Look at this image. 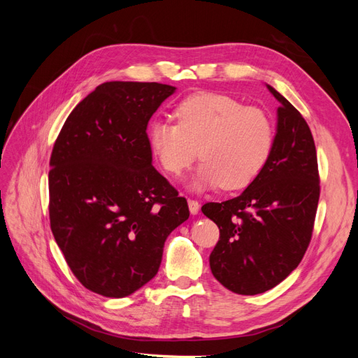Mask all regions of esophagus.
Here are the masks:
<instances>
[{"instance_id": "obj_1", "label": "esophagus", "mask_w": 358, "mask_h": 358, "mask_svg": "<svg viewBox=\"0 0 358 358\" xmlns=\"http://www.w3.org/2000/svg\"><path fill=\"white\" fill-rule=\"evenodd\" d=\"M188 208H189V212H191L192 215H197L199 210H200V204H199L197 200L189 199V200H188Z\"/></svg>"}]
</instances>
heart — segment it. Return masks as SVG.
Masks as SVG:
<instances>
[{
    "label": "heart",
    "instance_id": "heart-1",
    "mask_svg": "<svg viewBox=\"0 0 358 358\" xmlns=\"http://www.w3.org/2000/svg\"><path fill=\"white\" fill-rule=\"evenodd\" d=\"M178 124L155 121L149 127V146L161 169L180 176L197 154L201 164L194 189L222 187L239 189L263 170L275 140L270 115L243 106L230 95L197 92L175 107Z\"/></svg>",
    "mask_w": 358,
    "mask_h": 358
}]
</instances>
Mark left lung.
<instances>
[{
  "label": "left lung",
  "mask_w": 358,
  "mask_h": 358,
  "mask_svg": "<svg viewBox=\"0 0 358 358\" xmlns=\"http://www.w3.org/2000/svg\"><path fill=\"white\" fill-rule=\"evenodd\" d=\"M280 103L272 150L263 170L231 200L206 203L201 212L220 229L210 270L236 294L276 287L309 246L320 200L317 149L305 117L272 86Z\"/></svg>",
  "instance_id": "left-lung-1"
}]
</instances>
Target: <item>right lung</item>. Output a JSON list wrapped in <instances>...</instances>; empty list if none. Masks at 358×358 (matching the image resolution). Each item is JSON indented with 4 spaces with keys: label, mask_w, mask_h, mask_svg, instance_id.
Returning a JSON list of instances; mask_svg holds the SVG:
<instances>
[{
    "label": "right lung",
    "mask_w": 358,
    "mask_h": 358,
    "mask_svg": "<svg viewBox=\"0 0 358 358\" xmlns=\"http://www.w3.org/2000/svg\"><path fill=\"white\" fill-rule=\"evenodd\" d=\"M175 86L106 82L74 107L50 155L49 218L73 275L121 299L152 279L185 197L152 166L146 128Z\"/></svg>",
    "instance_id": "right-lung-1"
}]
</instances>
